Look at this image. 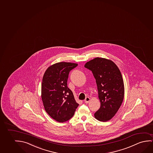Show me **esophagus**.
Returning a JSON list of instances; mask_svg holds the SVG:
<instances>
[{"mask_svg": "<svg viewBox=\"0 0 153 153\" xmlns=\"http://www.w3.org/2000/svg\"><path fill=\"white\" fill-rule=\"evenodd\" d=\"M90 101V98L89 97H86L85 99L84 100V102L85 103H88Z\"/></svg>", "mask_w": 153, "mask_h": 153, "instance_id": "34e87169", "label": "esophagus"}]
</instances>
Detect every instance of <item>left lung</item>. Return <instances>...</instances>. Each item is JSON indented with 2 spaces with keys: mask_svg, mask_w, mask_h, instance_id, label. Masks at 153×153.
Returning a JSON list of instances; mask_svg holds the SVG:
<instances>
[{
  "mask_svg": "<svg viewBox=\"0 0 153 153\" xmlns=\"http://www.w3.org/2000/svg\"><path fill=\"white\" fill-rule=\"evenodd\" d=\"M84 67L92 72L101 102L99 110L95 113V118L101 122L109 121L118 111L124 97L121 71L112 60L99 57L87 62Z\"/></svg>",
  "mask_w": 153,
  "mask_h": 153,
  "instance_id": "1",
  "label": "left lung"
}]
</instances>
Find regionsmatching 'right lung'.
Instances as JSON below:
<instances>
[{"label": "right lung", "instance_id": "right-lung-1", "mask_svg": "<svg viewBox=\"0 0 153 153\" xmlns=\"http://www.w3.org/2000/svg\"><path fill=\"white\" fill-rule=\"evenodd\" d=\"M77 63L61 62L48 68L41 84V99L46 112L54 120L63 123L74 114L79 104L67 86L69 73Z\"/></svg>", "mask_w": 153, "mask_h": 153}]
</instances>
